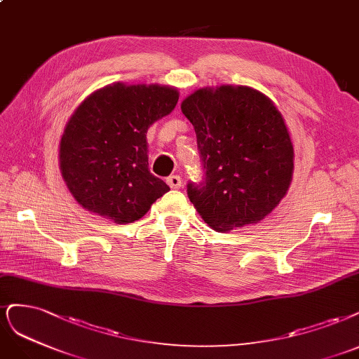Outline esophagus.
I'll list each match as a JSON object with an SVG mask.
<instances>
[{
    "label": "esophagus",
    "instance_id": "obj_1",
    "mask_svg": "<svg viewBox=\"0 0 359 359\" xmlns=\"http://www.w3.org/2000/svg\"><path fill=\"white\" fill-rule=\"evenodd\" d=\"M166 182L170 189H180L182 185V180L180 175H170L169 178H166Z\"/></svg>",
    "mask_w": 359,
    "mask_h": 359
}]
</instances>
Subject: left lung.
Masks as SVG:
<instances>
[{
	"label": "left lung",
	"instance_id": "obj_1",
	"mask_svg": "<svg viewBox=\"0 0 359 359\" xmlns=\"http://www.w3.org/2000/svg\"><path fill=\"white\" fill-rule=\"evenodd\" d=\"M194 128L205 170L187 194L209 227L257 224L287 194L294 148L285 120L266 95L246 86L199 89L181 104Z\"/></svg>",
	"mask_w": 359,
	"mask_h": 359
}]
</instances>
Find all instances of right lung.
<instances>
[{"label":"right lung","instance_id":"right-lung-1","mask_svg":"<svg viewBox=\"0 0 359 359\" xmlns=\"http://www.w3.org/2000/svg\"><path fill=\"white\" fill-rule=\"evenodd\" d=\"M174 88L114 83L69 117L59 145L62 178L84 209L128 224L142 218L169 185L148 169L147 130L178 102Z\"/></svg>","mask_w":359,"mask_h":359}]
</instances>
